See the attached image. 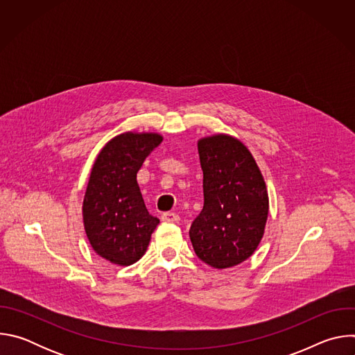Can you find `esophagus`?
I'll return each instance as SVG.
<instances>
[{
  "label": "esophagus",
  "instance_id": "34e87169",
  "mask_svg": "<svg viewBox=\"0 0 355 355\" xmlns=\"http://www.w3.org/2000/svg\"><path fill=\"white\" fill-rule=\"evenodd\" d=\"M162 220L166 222V223H178L180 218H178V215H175L173 212H164L162 215Z\"/></svg>",
  "mask_w": 355,
  "mask_h": 355
}]
</instances>
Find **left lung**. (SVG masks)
<instances>
[{"mask_svg":"<svg viewBox=\"0 0 355 355\" xmlns=\"http://www.w3.org/2000/svg\"><path fill=\"white\" fill-rule=\"evenodd\" d=\"M204 171V208L189 239L195 254L208 266L232 268L252 256L268 219V191L247 146L226 133L198 140Z\"/></svg>","mask_w":355,"mask_h":355,"instance_id":"8db88e82","label":"left lung"}]
</instances>
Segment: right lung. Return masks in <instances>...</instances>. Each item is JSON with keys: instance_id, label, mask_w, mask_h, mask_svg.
<instances>
[{"instance_id": "add662e5", "label": "right lung", "mask_w": 355, "mask_h": 355, "mask_svg": "<svg viewBox=\"0 0 355 355\" xmlns=\"http://www.w3.org/2000/svg\"><path fill=\"white\" fill-rule=\"evenodd\" d=\"M162 140L155 132H123L105 143L92 164L83 200L84 230L96 254L115 266L139 261L160 223L148 214L136 177Z\"/></svg>"}]
</instances>
